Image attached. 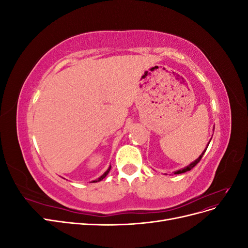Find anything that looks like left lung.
<instances>
[{
	"instance_id": "8db88e82",
	"label": "left lung",
	"mask_w": 248,
	"mask_h": 248,
	"mask_svg": "<svg viewBox=\"0 0 248 248\" xmlns=\"http://www.w3.org/2000/svg\"><path fill=\"white\" fill-rule=\"evenodd\" d=\"M209 144H210V141H209ZM209 144L207 145V148H208V146H209ZM207 148L204 150V152H202L201 155H200V157H199V158L198 159H196V160H194L193 162H191L190 164H189V166H187L186 168H184V169H181V170H176V171H174V175H178V174H182V172H186V171H188V170H190L191 169H193L194 167H196L197 166V164L201 161V159H202V155H204L205 154V152H206V150H207Z\"/></svg>"
}]
</instances>
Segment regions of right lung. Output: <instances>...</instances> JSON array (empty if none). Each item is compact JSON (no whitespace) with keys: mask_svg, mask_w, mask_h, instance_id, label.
<instances>
[{"mask_svg":"<svg viewBox=\"0 0 248 248\" xmlns=\"http://www.w3.org/2000/svg\"><path fill=\"white\" fill-rule=\"evenodd\" d=\"M109 170H110V167H109V168H108V169L107 170V171H106V172H104V174H103L102 176H100V177H99L98 179H96V180H94V181H93V182H99V181H101V180H102V179H104V178H106V177H107V175L108 174V172H109Z\"/></svg>","mask_w":248,"mask_h":248,"instance_id":"obj_1","label":"right lung"}]
</instances>
